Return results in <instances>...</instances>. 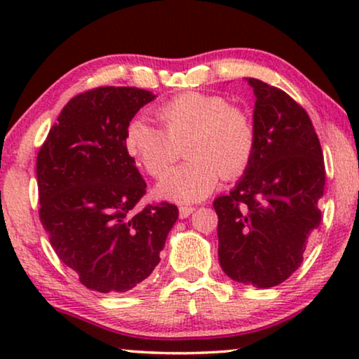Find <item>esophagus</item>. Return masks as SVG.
Returning <instances> with one entry per match:
<instances>
[{
  "instance_id": "34e87169",
  "label": "esophagus",
  "mask_w": 359,
  "mask_h": 359,
  "mask_svg": "<svg viewBox=\"0 0 359 359\" xmlns=\"http://www.w3.org/2000/svg\"><path fill=\"white\" fill-rule=\"evenodd\" d=\"M193 212H194V208H191V205H181V208H180V217L181 219L189 217V215Z\"/></svg>"
}]
</instances>
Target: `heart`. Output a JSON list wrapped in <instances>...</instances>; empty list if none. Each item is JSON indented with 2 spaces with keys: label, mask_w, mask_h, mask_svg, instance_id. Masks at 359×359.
Returning a JSON list of instances; mask_svg holds the SVG:
<instances>
[{
  "label": "heart",
  "mask_w": 359,
  "mask_h": 359,
  "mask_svg": "<svg viewBox=\"0 0 359 359\" xmlns=\"http://www.w3.org/2000/svg\"><path fill=\"white\" fill-rule=\"evenodd\" d=\"M163 132L144 117L127 124L126 150L145 173L164 175L175 158V145L189 139L190 160L163 176L156 184L158 198L189 204L208 198L220 175L237 178L247 170L255 150V129L250 117L219 95L183 93L156 111Z\"/></svg>",
  "instance_id": "1"
}]
</instances>
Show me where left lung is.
I'll use <instances>...</instances> for the list:
<instances>
[{
    "instance_id": "left-lung-1",
    "label": "left lung",
    "mask_w": 359,
    "mask_h": 359,
    "mask_svg": "<svg viewBox=\"0 0 359 359\" xmlns=\"http://www.w3.org/2000/svg\"><path fill=\"white\" fill-rule=\"evenodd\" d=\"M247 81L257 97L255 150L230 194L214 201L219 263L233 281L268 289L301 266L320 225L325 165L307 112L278 88Z\"/></svg>"
}]
</instances>
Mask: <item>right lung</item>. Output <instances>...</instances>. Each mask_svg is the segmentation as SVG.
Returning a JSON list of instances; mask_svg holds the SVG:
<instances>
[{"label": "right lung", "mask_w": 359, "mask_h": 359, "mask_svg": "<svg viewBox=\"0 0 359 359\" xmlns=\"http://www.w3.org/2000/svg\"><path fill=\"white\" fill-rule=\"evenodd\" d=\"M155 97L130 86L78 95L37 155L41 222L58 258L93 291L122 294L149 278L178 219L168 203L134 212L147 184L126 129Z\"/></svg>", "instance_id": "obj_1"}]
</instances>
